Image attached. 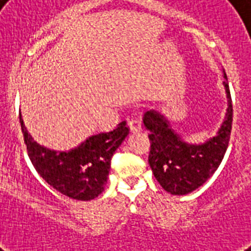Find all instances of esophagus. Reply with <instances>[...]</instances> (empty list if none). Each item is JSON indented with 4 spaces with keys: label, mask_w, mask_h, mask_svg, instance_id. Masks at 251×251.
Returning a JSON list of instances; mask_svg holds the SVG:
<instances>
[{
    "label": "esophagus",
    "mask_w": 251,
    "mask_h": 251,
    "mask_svg": "<svg viewBox=\"0 0 251 251\" xmlns=\"http://www.w3.org/2000/svg\"><path fill=\"white\" fill-rule=\"evenodd\" d=\"M127 125H129L131 133H137V131L142 130V122L139 120H130Z\"/></svg>",
    "instance_id": "obj_1"
}]
</instances>
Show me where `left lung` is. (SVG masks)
<instances>
[{
    "mask_svg": "<svg viewBox=\"0 0 251 251\" xmlns=\"http://www.w3.org/2000/svg\"><path fill=\"white\" fill-rule=\"evenodd\" d=\"M224 78L223 84L228 99L226 118L218 134L204 143H186L157 110L145 113L143 122L150 131L151 142L150 167L157 182L171 194L185 195L202 186L214 175L226 155L233 121V106L226 73Z\"/></svg>",
    "mask_w": 251,
    "mask_h": 251,
    "instance_id": "1",
    "label": "left lung"
}]
</instances>
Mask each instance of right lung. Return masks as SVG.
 I'll return each mask as SVG.
<instances>
[{
	"label": "right lung",
	"instance_id": "obj_1",
	"mask_svg": "<svg viewBox=\"0 0 251 251\" xmlns=\"http://www.w3.org/2000/svg\"><path fill=\"white\" fill-rule=\"evenodd\" d=\"M28 156L40 177L61 194L78 201H91L101 194L109 175L110 159L121 146L129 127L122 121L109 133L87 138L70 151H54L33 141L19 116Z\"/></svg>",
	"mask_w": 251,
	"mask_h": 251
}]
</instances>
